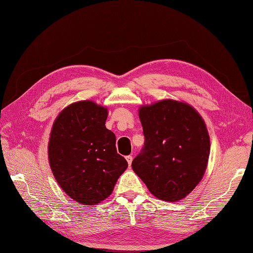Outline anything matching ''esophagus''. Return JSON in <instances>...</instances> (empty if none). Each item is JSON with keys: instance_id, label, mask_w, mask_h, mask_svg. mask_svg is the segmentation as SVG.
<instances>
[{"instance_id": "esophagus-1", "label": "esophagus", "mask_w": 253, "mask_h": 253, "mask_svg": "<svg viewBox=\"0 0 253 253\" xmlns=\"http://www.w3.org/2000/svg\"><path fill=\"white\" fill-rule=\"evenodd\" d=\"M126 160H127V162H128V165L130 166V164H131V162H132V157H131V155H127Z\"/></svg>"}]
</instances>
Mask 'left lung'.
I'll return each instance as SVG.
<instances>
[{"label":"left lung","mask_w":253,"mask_h":253,"mask_svg":"<svg viewBox=\"0 0 253 253\" xmlns=\"http://www.w3.org/2000/svg\"><path fill=\"white\" fill-rule=\"evenodd\" d=\"M144 146L131 168L153 196L178 201L189 195L206 171L210 137L206 123L189 104L159 101L139 109Z\"/></svg>","instance_id":"left-lung-1"}]
</instances>
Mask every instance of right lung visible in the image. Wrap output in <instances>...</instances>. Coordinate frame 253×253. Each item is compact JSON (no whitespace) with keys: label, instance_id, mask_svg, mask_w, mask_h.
Listing matches in <instances>:
<instances>
[{"label":"right lung","instance_id":"1","mask_svg":"<svg viewBox=\"0 0 253 253\" xmlns=\"http://www.w3.org/2000/svg\"><path fill=\"white\" fill-rule=\"evenodd\" d=\"M106 118V107L85 100L65 107L53 124L51 169L62 189L82 204L93 206L109 197L128 166L116 151Z\"/></svg>","mask_w":253,"mask_h":253}]
</instances>
